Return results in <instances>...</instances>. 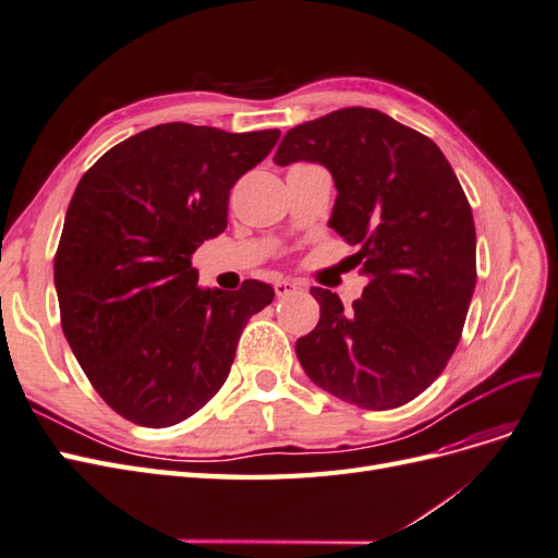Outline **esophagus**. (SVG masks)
<instances>
[{"label":"esophagus","instance_id":"34e87169","mask_svg":"<svg viewBox=\"0 0 558 558\" xmlns=\"http://www.w3.org/2000/svg\"><path fill=\"white\" fill-rule=\"evenodd\" d=\"M295 291H298V283H295V281H277V283H275L277 298H286V295H291V293H295Z\"/></svg>","mask_w":558,"mask_h":558}]
</instances>
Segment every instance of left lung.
<instances>
[{"label":"left lung","instance_id":"left-lung-1","mask_svg":"<svg viewBox=\"0 0 558 558\" xmlns=\"http://www.w3.org/2000/svg\"><path fill=\"white\" fill-rule=\"evenodd\" d=\"M326 165L337 189L330 228L359 244L369 277L344 310L314 286L316 328L298 361L324 391L365 410H393L440 377L461 340L477 281L470 202L426 134L377 109L347 107L286 132L277 165Z\"/></svg>","mask_w":558,"mask_h":558}]
</instances>
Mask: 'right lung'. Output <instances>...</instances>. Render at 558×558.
I'll return each mask as SVG.
<instances>
[{
  "label": "right lung",
  "instance_id": "obj_1",
  "mask_svg": "<svg viewBox=\"0 0 558 558\" xmlns=\"http://www.w3.org/2000/svg\"><path fill=\"white\" fill-rule=\"evenodd\" d=\"M277 140L165 123L81 177L53 265L60 324L95 391L132 424L167 428L205 408L248 318L272 302L256 279L202 291L191 258L228 228L230 189Z\"/></svg>",
  "mask_w": 558,
  "mask_h": 558
}]
</instances>
